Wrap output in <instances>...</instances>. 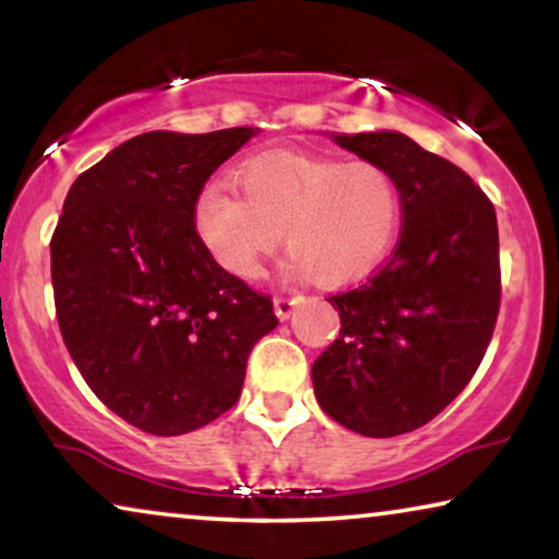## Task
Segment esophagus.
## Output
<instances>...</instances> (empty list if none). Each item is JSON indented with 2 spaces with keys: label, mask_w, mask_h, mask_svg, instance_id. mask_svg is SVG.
<instances>
[{
  "label": "esophagus",
  "mask_w": 559,
  "mask_h": 559,
  "mask_svg": "<svg viewBox=\"0 0 559 559\" xmlns=\"http://www.w3.org/2000/svg\"><path fill=\"white\" fill-rule=\"evenodd\" d=\"M300 302H302L300 295H293V297L280 295V297H274V316H277L280 320H287L289 316H293L295 308H297V305H300Z\"/></svg>",
  "instance_id": "obj_1"
}]
</instances>
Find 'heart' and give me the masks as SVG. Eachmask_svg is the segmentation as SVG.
<instances>
[{"label": "heart", "instance_id": "1", "mask_svg": "<svg viewBox=\"0 0 559 559\" xmlns=\"http://www.w3.org/2000/svg\"><path fill=\"white\" fill-rule=\"evenodd\" d=\"M243 198L224 180H209L190 209L193 231L221 270L257 280L282 231L293 251L287 272L341 287L384 262L402 228V190L394 175L369 159L274 150L249 157L234 173Z\"/></svg>", "mask_w": 559, "mask_h": 559}]
</instances>
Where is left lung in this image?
Here are the masks:
<instances>
[{
	"instance_id": "8db88e82",
	"label": "left lung",
	"mask_w": 559,
	"mask_h": 559,
	"mask_svg": "<svg viewBox=\"0 0 559 559\" xmlns=\"http://www.w3.org/2000/svg\"><path fill=\"white\" fill-rule=\"evenodd\" d=\"M331 140L394 175L402 234L369 282L328 297L341 335L312 364V386L335 423L394 438L440 415L486 354L501 302L499 226L484 190L407 134Z\"/></svg>"
}]
</instances>
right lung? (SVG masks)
Listing matches in <instances>:
<instances>
[{
    "instance_id": "1",
    "label": "right lung",
    "mask_w": 559,
    "mask_h": 559,
    "mask_svg": "<svg viewBox=\"0 0 559 559\" xmlns=\"http://www.w3.org/2000/svg\"><path fill=\"white\" fill-rule=\"evenodd\" d=\"M257 132H144L66 195L50 241L60 333L91 392L150 435H186L231 409L251 348L280 323L190 221L198 190Z\"/></svg>"
}]
</instances>
